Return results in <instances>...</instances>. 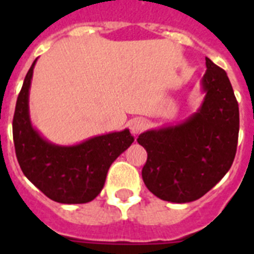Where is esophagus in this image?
<instances>
[{
  "mask_svg": "<svg viewBox=\"0 0 254 254\" xmlns=\"http://www.w3.org/2000/svg\"><path fill=\"white\" fill-rule=\"evenodd\" d=\"M145 127H146V122H145V120H143V118H136V120L132 121L131 125H129L131 132L134 134L140 133V132L142 131Z\"/></svg>",
  "mask_w": 254,
  "mask_h": 254,
  "instance_id": "1",
  "label": "esophagus"
}]
</instances>
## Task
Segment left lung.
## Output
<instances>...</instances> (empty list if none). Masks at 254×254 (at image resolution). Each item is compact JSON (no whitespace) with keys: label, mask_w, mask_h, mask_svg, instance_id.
Returning a JSON list of instances; mask_svg holds the SVG:
<instances>
[{"label":"left lung","mask_w":254,"mask_h":254,"mask_svg":"<svg viewBox=\"0 0 254 254\" xmlns=\"http://www.w3.org/2000/svg\"><path fill=\"white\" fill-rule=\"evenodd\" d=\"M205 99L198 111L177 126L141 133L147 151L142 179L164 201L192 202L221 181L235 158L239 108L226 72L206 58Z\"/></svg>","instance_id":"left-lung-1"}]
</instances>
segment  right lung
Returning a JSON list of instances; mask_svg holds the SVG:
<instances>
[{
    "mask_svg": "<svg viewBox=\"0 0 254 254\" xmlns=\"http://www.w3.org/2000/svg\"><path fill=\"white\" fill-rule=\"evenodd\" d=\"M35 62L25 76L16 100L12 134L22 173L48 198L60 203H86L100 193L107 173L134 138L128 129L95 136L73 146L48 142L31 126L29 89Z\"/></svg>",
    "mask_w": 254,
    "mask_h": 254,
    "instance_id": "1",
    "label": "right lung"
}]
</instances>
